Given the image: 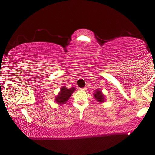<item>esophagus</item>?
Masks as SVG:
<instances>
[{
	"mask_svg": "<svg viewBox=\"0 0 155 155\" xmlns=\"http://www.w3.org/2000/svg\"><path fill=\"white\" fill-rule=\"evenodd\" d=\"M86 87H83V88H81V90H86Z\"/></svg>",
	"mask_w": 155,
	"mask_h": 155,
	"instance_id": "esophagus-1",
	"label": "esophagus"
}]
</instances>
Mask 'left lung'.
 Masks as SVG:
<instances>
[{"instance_id": "left-lung-1", "label": "left lung", "mask_w": 155, "mask_h": 155, "mask_svg": "<svg viewBox=\"0 0 155 155\" xmlns=\"http://www.w3.org/2000/svg\"><path fill=\"white\" fill-rule=\"evenodd\" d=\"M94 96L95 97V99H96L98 101H99V102H102V101H104V95L102 94L101 91L97 90V92H95Z\"/></svg>"}]
</instances>
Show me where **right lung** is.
Here are the masks:
<instances>
[{
  "label": "right lung",
  "mask_w": 155,
  "mask_h": 155,
  "mask_svg": "<svg viewBox=\"0 0 155 155\" xmlns=\"http://www.w3.org/2000/svg\"><path fill=\"white\" fill-rule=\"evenodd\" d=\"M75 89L74 87H72L71 89H67L65 87H63L61 88V92L59 93L58 96L56 97V98L55 100L56 101L57 103L58 104H65V101L68 100L70 97L71 96L72 93L74 92Z\"/></svg>",
  "instance_id": "right-lung-1"
}]
</instances>
